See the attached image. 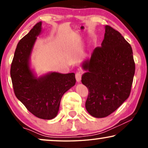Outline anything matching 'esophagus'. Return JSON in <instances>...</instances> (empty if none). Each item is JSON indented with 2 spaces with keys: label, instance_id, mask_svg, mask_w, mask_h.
Returning <instances> with one entry per match:
<instances>
[{
  "label": "esophagus",
  "instance_id": "34e87169",
  "mask_svg": "<svg viewBox=\"0 0 148 148\" xmlns=\"http://www.w3.org/2000/svg\"><path fill=\"white\" fill-rule=\"evenodd\" d=\"M82 71H78L76 73L75 78H76L77 82L78 83H79L81 82V79H82Z\"/></svg>",
  "mask_w": 148,
  "mask_h": 148
}]
</instances>
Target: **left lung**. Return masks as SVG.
<instances>
[{"label": "left lung", "instance_id": "1", "mask_svg": "<svg viewBox=\"0 0 148 148\" xmlns=\"http://www.w3.org/2000/svg\"><path fill=\"white\" fill-rule=\"evenodd\" d=\"M82 82L89 89L86 108L96 118H104L129 98L135 66L130 44L118 31L105 26L101 47L82 62Z\"/></svg>", "mask_w": 148, "mask_h": 148}]
</instances>
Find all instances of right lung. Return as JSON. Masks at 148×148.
<instances>
[{"label": "right lung", "mask_w": 148, "mask_h": 148, "mask_svg": "<svg viewBox=\"0 0 148 148\" xmlns=\"http://www.w3.org/2000/svg\"><path fill=\"white\" fill-rule=\"evenodd\" d=\"M38 22L18 43L11 66L14 92L18 100L38 118L50 120L57 116L62 96L75 86L74 73L48 72L38 77L31 66V56L42 32Z\"/></svg>", "instance_id": "right-lung-1"}]
</instances>
